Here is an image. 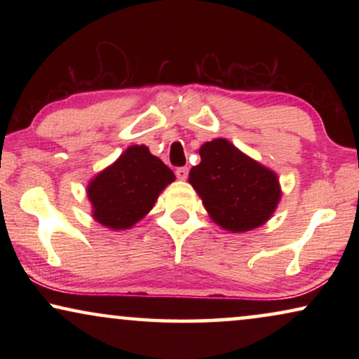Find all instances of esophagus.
Instances as JSON below:
<instances>
[{"instance_id": "34e87169", "label": "esophagus", "mask_w": 359, "mask_h": 359, "mask_svg": "<svg viewBox=\"0 0 359 359\" xmlns=\"http://www.w3.org/2000/svg\"><path fill=\"white\" fill-rule=\"evenodd\" d=\"M176 176H178L180 180H186L188 178V173H189V170H188V166H180V168H176Z\"/></svg>"}]
</instances>
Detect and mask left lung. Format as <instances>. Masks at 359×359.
Segmentation results:
<instances>
[{
	"instance_id": "left-lung-1",
	"label": "left lung",
	"mask_w": 359,
	"mask_h": 359,
	"mask_svg": "<svg viewBox=\"0 0 359 359\" xmlns=\"http://www.w3.org/2000/svg\"><path fill=\"white\" fill-rule=\"evenodd\" d=\"M201 163L189 171L214 222L230 232H247L271 217L281 198L278 176L225 139L205 142Z\"/></svg>"
}]
</instances>
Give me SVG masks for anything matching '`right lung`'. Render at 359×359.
Wrapping results in <instances>:
<instances>
[{"mask_svg":"<svg viewBox=\"0 0 359 359\" xmlns=\"http://www.w3.org/2000/svg\"><path fill=\"white\" fill-rule=\"evenodd\" d=\"M175 175L145 145H132L88 186L93 217L109 229H129L149 214Z\"/></svg>","mask_w":359,"mask_h":359,"instance_id":"add662e5","label":"right lung"}]
</instances>
